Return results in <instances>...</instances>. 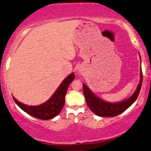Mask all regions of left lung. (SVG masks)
<instances>
[{
  "label": "left lung",
  "mask_w": 151,
  "mask_h": 151,
  "mask_svg": "<svg viewBox=\"0 0 151 151\" xmlns=\"http://www.w3.org/2000/svg\"><path fill=\"white\" fill-rule=\"evenodd\" d=\"M142 81L143 73L141 68V80L136 91L129 98L119 102L110 103L102 100L100 97L96 96L84 83H83V94L86 97L88 107L94 114L104 117H111L122 114L135 102L141 90Z\"/></svg>",
  "instance_id": "8db88e82"
}]
</instances>
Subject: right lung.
<instances>
[{
	"mask_svg": "<svg viewBox=\"0 0 151 151\" xmlns=\"http://www.w3.org/2000/svg\"><path fill=\"white\" fill-rule=\"evenodd\" d=\"M74 78L75 75L72 73L61 83L51 98L40 105L28 106L17 101L14 97L13 100L15 103L28 114L42 120L51 119L61 112L65 103V96L68 87Z\"/></svg>",
	"mask_w": 151,
	"mask_h": 151,
	"instance_id": "obj_1",
	"label": "right lung"
}]
</instances>
